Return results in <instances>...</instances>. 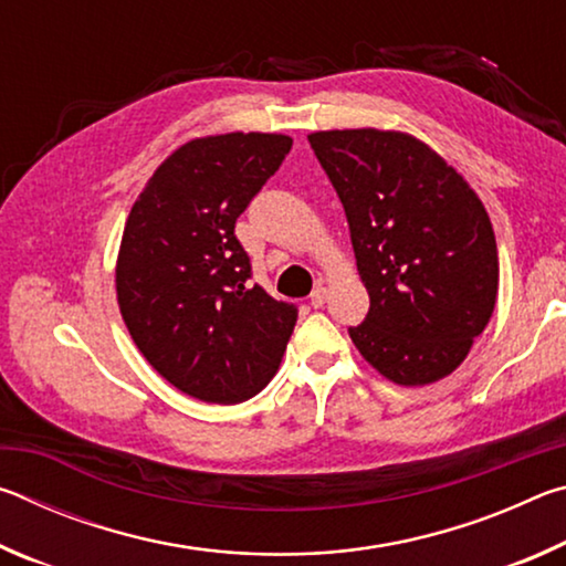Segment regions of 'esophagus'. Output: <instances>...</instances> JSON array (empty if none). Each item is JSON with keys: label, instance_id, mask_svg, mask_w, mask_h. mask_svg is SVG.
<instances>
[{"label": "esophagus", "instance_id": "34e87169", "mask_svg": "<svg viewBox=\"0 0 566 566\" xmlns=\"http://www.w3.org/2000/svg\"><path fill=\"white\" fill-rule=\"evenodd\" d=\"M327 294H329V290H327V286H324V282H319L317 286H314V292L310 296V304L314 306V310H319V306H324V302H327Z\"/></svg>", "mask_w": 566, "mask_h": 566}]
</instances>
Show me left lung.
I'll return each mask as SVG.
<instances>
[{
	"instance_id": "1",
	"label": "left lung",
	"mask_w": 566,
	"mask_h": 566,
	"mask_svg": "<svg viewBox=\"0 0 566 566\" xmlns=\"http://www.w3.org/2000/svg\"><path fill=\"white\" fill-rule=\"evenodd\" d=\"M342 199L369 314L354 347L401 387L444 379L492 319L500 256L490 214L454 167L407 132H312Z\"/></svg>"
}]
</instances>
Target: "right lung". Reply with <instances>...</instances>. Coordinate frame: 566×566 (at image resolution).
<instances>
[{
	"label": "right lung",
	"instance_id": "add662e5",
	"mask_svg": "<svg viewBox=\"0 0 566 566\" xmlns=\"http://www.w3.org/2000/svg\"><path fill=\"white\" fill-rule=\"evenodd\" d=\"M292 137L229 132L189 139L149 177L124 224L117 302L137 349L171 387L237 405L270 385L296 306L249 284L237 217L264 187Z\"/></svg>",
	"mask_w": 566,
	"mask_h": 566
}]
</instances>
